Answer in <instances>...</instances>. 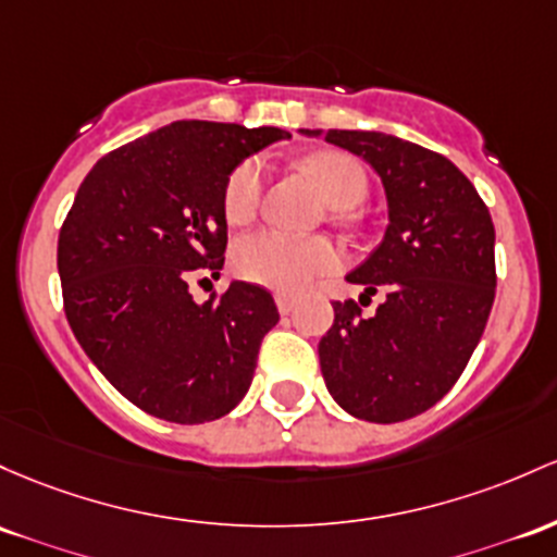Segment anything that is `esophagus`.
Instances as JSON below:
<instances>
[{"mask_svg": "<svg viewBox=\"0 0 557 557\" xmlns=\"http://www.w3.org/2000/svg\"><path fill=\"white\" fill-rule=\"evenodd\" d=\"M274 301H277L280 314H290L293 307H296V298L288 296V293H277V296H274Z\"/></svg>", "mask_w": 557, "mask_h": 557, "instance_id": "esophagus-1", "label": "esophagus"}]
</instances>
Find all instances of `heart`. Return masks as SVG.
Returning a JSON list of instances; mask_svg holds the SVG:
<instances>
[{
    "label": "heart",
    "instance_id": "heart-1",
    "mask_svg": "<svg viewBox=\"0 0 557 557\" xmlns=\"http://www.w3.org/2000/svg\"><path fill=\"white\" fill-rule=\"evenodd\" d=\"M301 166L314 176L322 195L338 216L357 209L370 189L368 169L348 152L320 150L311 152ZM267 171L259 158L237 163L230 171L222 189V211L232 227H243L256 219L264 198ZM344 264V253L327 237H296L280 230H259L237 240L232 250V267L243 280L280 293H301L320 277L333 274Z\"/></svg>",
    "mask_w": 557,
    "mask_h": 557
}]
</instances>
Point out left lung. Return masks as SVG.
I'll return each instance as SVG.
<instances>
[{
    "label": "left lung",
    "mask_w": 557,
    "mask_h": 557,
    "mask_svg": "<svg viewBox=\"0 0 557 557\" xmlns=\"http://www.w3.org/2000/svg\"><path fill=\"white\" fill-rule=\"evenodd\" d=\"M325 139L377 171L391 224L346 277L364 285L359 302L377 289L387 298L372 318L351 298L333 304L320 368L348 414L401 423L449 394L484 335L497 288L494 224L449 158L381 132L327 129Z\"/></svg>",
    "instance_id": "1"
}]
</instances>
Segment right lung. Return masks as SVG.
Here are the masks:
<instances>
[{
  "mask_svg": "<svg viewBox=\"0 0 557 557\" xmlns=\"http://www.w3.org/2000/svg\"><path fill=\"white\" fill-rule=\"evenodd\" d=\"M285 137L176 121L110 150L78 187L58 237L65 317L110 386L152 418L209 423L253 381L280 320L272 293L232 283L195 304L189 283L224 267L230 171Z\"/></svg>",
  "mask_w": 557,
  "mask_h": 557,
  "instance_id": "add662e5",
  "label": "right lung"
}]
</instances>
